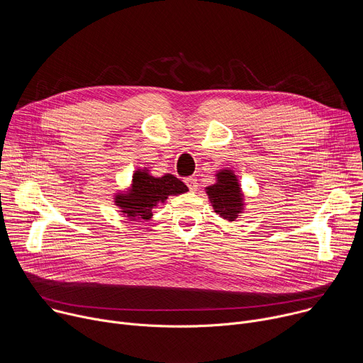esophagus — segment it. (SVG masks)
Here are the masks:
<instances>
[{
  "label": "esophagus",
  "mask_w": 363,
  "mask_h": 363,
  "mask_svg": "<svg viewBox=\"0 0 363 363\" xmlns=\"http://www.w3.org/2000/svg\"><path fill=\"white\" fill-rule=\"evenodd\" d=\"M185 184L189 188V191H192V192H195L198 189V181L195 178H186Z\"/></svg>",
  "instance_id": "34e87169"
}]
</instances>
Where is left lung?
Masks as SVG:
<instances>
[{"instance_id":"8db88e82","label":"left lung","mask_w":363,"mask_h":363,"mask_svg":"<svg viewBox=\"0 0 363 363\" xmlns=\"http://www.w3.org/2000/svg\"><path fill=\"white\" fill-rule=\"evenodd\" d=\"M217 182L206 186L213 208L221 218L235 221L244 210V195L241 192L237 175L231 169H221L217 172Z\"/></svg>"}]
</instances>
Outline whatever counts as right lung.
I'll return each mask as SVG.
<instances>
[{"mask_svg": "<svg viewBox=\"0 0 363 363\" xmlns=\"http://www.w3.org/2000/svg\"><path fill=\"white\" fill-rule=\"evenodd\" d=\"M188 191V186L171 174L155 178L147 169H138L132 177L130 188L126 192H118L115 203L128 218L149 220L152 210L158 203H164L169 195H179Z\"/></svg>", "mask_w": 363, "mask_h": 363, "instance_id": "right-lung-1", "label": "right lung"}]
</instances>
